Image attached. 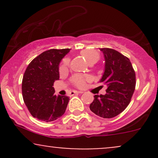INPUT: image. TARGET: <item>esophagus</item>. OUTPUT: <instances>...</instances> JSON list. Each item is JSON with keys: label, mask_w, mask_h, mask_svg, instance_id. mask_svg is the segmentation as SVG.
Here are the masks:
<instances>
[{"label": "esophagus", "mask_w": 158, "mask_h": 158, "mask_svg": "<svg viewBox=\"0 0 158 158\" xmlns=\"http://www.w3.org/2000/svg\"><path fill=\"white\" fill-rule=\"evenodd\" d=\"M83 91H79V90H73V91L70 92V94L73 95L75 94H82Z\"/></svg>", "instance_id": "34e87169"}]
</instances>
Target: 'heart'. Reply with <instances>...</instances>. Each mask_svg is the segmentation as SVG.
<instances>
[{"label":"heart","mask_w":158,"mask_h":158,"mask_svg":"<svg viewBox=\"0 0 158 158\" xmlns=\"http://www.w3.org/2000/svg\"><path fill=\"white\" fill-rule=\"evenodd\" d=\"M81 56L85 58V60L88 61V63H90V61H97L98 58H99V54H98L96 51H94V50H82V51L81 52ZM68 64H69V59H65L64 61H63L62 65L61 66L60 70H63V69L66 68V67L68 66ZM73 82L75 83L76 85H77V86L79 87H82L84 86L85 85V79L82 76L77 75L73 78Z\"/></svg>","instance_id":"b5f03b06"}]
</instances>
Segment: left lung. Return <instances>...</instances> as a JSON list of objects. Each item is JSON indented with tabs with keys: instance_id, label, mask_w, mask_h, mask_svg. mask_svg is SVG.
<instances>
[{
	"instance_id": "left-lung-1",
	"label": "left lung",
	"mask_w": 158,
	"mask_h": 158,
	"mask_svg": "<svg viewBox=\"0 0 158 158\" xmlns=\"http://www.w3.org/2000/svg\"><path fill=\"white\" fill-rule=\"evenodd\" d=\"M99 50L104 56L105 69L99 82L106 85L107 90L105 95L94 96L90 109L103 118H112L129 104L135 89V72L129 59L120 52L110 48Z\"/></svg>"
}]
</instances>
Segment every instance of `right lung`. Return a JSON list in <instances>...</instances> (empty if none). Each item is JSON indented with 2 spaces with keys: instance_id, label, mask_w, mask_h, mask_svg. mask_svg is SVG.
Returning <instances> with one entry per match:
<instances>
[{
  "instance_id": "obj_1",
  "label": "right lung",
  "mask_w": 158,
  "mask_h": 158,
  "mask_svg": "<svg viewBox=\"0 0 158 158\" xmlns=\"http://www.w3.org/2000/svg\"><path fill=\"white\" fill-rule=\"evenodd\" d=\"M70 49H51L35 58L25 70L22 96L32 117L51 122L64 114L69 102L67 96L54 95L53 83L59 79V64Z\"/></svg>"
}]
</instances>
